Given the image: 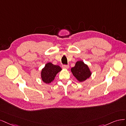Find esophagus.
<instances>
[{
	"label": "esophagus",
	"instance_id": "obj_1",
	"mask_svg": "<svg viewBox=\"0 0 126 126\" xmlns=\"http://www.w3.org/2000/svg\"><path fill=\"white\" fill-rule=\"evenodd\" d=\"M62 67L63 68L66 69V70H67V69H68L69 67H70V66H69V65H64L62 66Z\"/></svg>",
	"mask_w": 126,
	"mask_h": 126
}]
</instances>
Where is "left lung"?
<instances>
[{
    "label": "left lung",
    "instance_id": "1",
    "mask_svg": "<svg viewBox=\"0 0 126 126\" xmlns=\"http://www.w3.org/2000/svg\"><path fill=\"white\" fill-rule=\"evenodd\" d=\"M73 75L79 82H83L90 78L92 72L87 64L82 61H79L75 63V66L71 69Z\"/></svg>",
    "mask_w": 126,
    "mask_h": 126
}]
</instances>
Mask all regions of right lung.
I'll return each mask as SVG.
<instances>
[{"mask_svg":"<svg viewBox=\"0 0 126 126\" xmlns=\"http://www.w3.org/2000/svg\"><path fill=\"white\" fill-rule=\"evenodd\" d=\"M61 70L62 68L59 65L53 64L51 62L47 63L41 70V79L46 84H50L54 79L56 74Z\"/></svg>","mask_w":126,"mask_h":126,"instance_id":"1","label":"right lung"}]
</instances>
